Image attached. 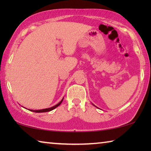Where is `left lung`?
<instances>
[{
    "label": "left lung",
    "mask_w": 151,
    "mask_h": 151,
    "mask_svg": "<svg viewBox=\"0 0 151 151\" xmlns=\"http://www.w3.org/2000/svg\"><path fill=\"white\" fill-rule=\"evenodd\" d=\"M93 105H94V104H93Z\"/></svg>",
    "instance_id": "left-lung-1"
}]
</instances>
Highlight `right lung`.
I'll list each match as a JSON object with an SVG mask.
<instances>
[{
	"instance_id": "add662e5",
	"label": "right lung",
	"mask_w": 151,
	"mask_h": 151,
	"mask_svg": "<svg viewBox=\"0 0 151 151\" xmlns=\"http://www.w3.org/2000/svg\"><path fill=\"white\" fill-rule=\"evenodd\" d=\"M63 99H64V98H63V99H62V100H61L58 104H56V105L53 106H52V107H50V108L45 109H40V110H32V109H29V111H32V112H49V111H52L53 109H56L57 106H59L60 104H61V103H62V102H63Z\"/></svg>"
}]
</instances>
